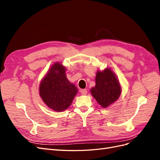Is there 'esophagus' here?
I'll return each instance as SVG.
<instances>
[{"label":"esophagus","mask_w":160,"mask_h":160,"mask_svg":"<svg viewBox=\"0 0 160 160\" xmlns=\"http://www.w3.org/2000/svg\"><path fill=\"white\" fill-rule=\"evenodd\" d=\"M87 93H88V91H87V89H81V94L83 95H86Z\"/></svg>","instance_id":"34e87169"}]
</instances>
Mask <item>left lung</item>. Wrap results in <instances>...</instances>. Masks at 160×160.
I'll return each mask as SVG.
<instances>
[{
  "instance_id": "obj_1",
  "label": "left lung",
  "mask_w": 160,
  "mask_h": 160,
  "mask_svg": "<svg viewBox=\"0 0 160 160\" xmlns=\"http://www.w3.org/2000/svg\"><path fill=\"white\" fill-rule=\"evenodd\" d=\"M91 93L103 108L118 99L122 93V87L115 72L109 67L97 71L95 86L91 89Z\"/></svg>"
}]
</instances>
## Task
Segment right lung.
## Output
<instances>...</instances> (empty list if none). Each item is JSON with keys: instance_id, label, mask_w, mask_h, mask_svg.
<instances>
[{"instance_id": "1", "label": "right lung", "mask_w": 160, "mask_h": 160, "mask_svg": "<svg viewBox=\"0 0 160 160\" xmlns=\"http://www.w3.org/2000/svg\"><path fill=\"white\" fill-rule=\"evenodd\" d=\"M66 67L56 62L48 70L39 85V95L48 108L65 111L71 105L78 89L67 78Z\"/></svg>"}]
</instances>
